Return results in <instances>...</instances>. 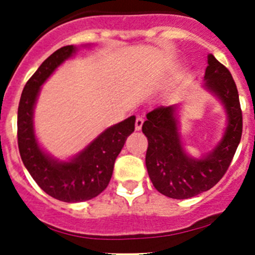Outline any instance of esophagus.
Returning a JSON list of instances; mask_svg holds the SVG:
<instances>
[{"label": "esophagus", "instance_id": "34e87169", "mask_svg": "<svg viewBox=\"0 0 255 255\" xmlns=\"http://www.w3.org/2000/svg\"><path fill=\"white\" fill-rule=\"evenodd\" d=\"M143 123H144V118L142 117V116H138L137 118H135V130H139L140 128H142V126H143Z\"/></svg>", "mask_w": 255, "mask_h": 255}]
</instances>
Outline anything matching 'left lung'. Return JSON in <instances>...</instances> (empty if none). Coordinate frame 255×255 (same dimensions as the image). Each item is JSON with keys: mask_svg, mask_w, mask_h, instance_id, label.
Instances as JSON below:
<instances>
[{"mask_svg": "<svg viewBox=\"0 0 255 255\" xmlns=\"http://www.w3.org/2000/svg\"><path fill=\"white\" fill-rule=\"evenodd\" d=\"M205 80L210 91L226 107L228 126L223 139L205 158L184 153L177 133L176 106H159L146 113L142 130L148 138L145 165L154 187L171 199H190L215 186L228 170L243 129L238 90L230 70L212 54L208 55Z\"/></svg>", "mask_w": 255, "mask_h": 255, "instance_id": "1", "label": "left lung"}]
</instances>
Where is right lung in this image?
<instances>
[{
	"label": "right lung",
	"instance_id": "obj_1",
	"mask_svg": "<svg viewBox=\"0 0 255 255\" xmlns=\"http://www.w3.org/2000/svg\"><path fill=\"white\" fill-rule=\"evenodd\" d=\"M75 50L74 45H66L43 61L23 89L17 117L18 149L23 164L43 191L64 202L91 200L106 189L111 180L116 158L128 135L134 130L135 123V117L130 116L110 127L68 163H59L43 153L33 129L35 100L43 82Z\"/></svg>",
	"mask_w": 255,
	"mask_h": 255
}]
</instances>
